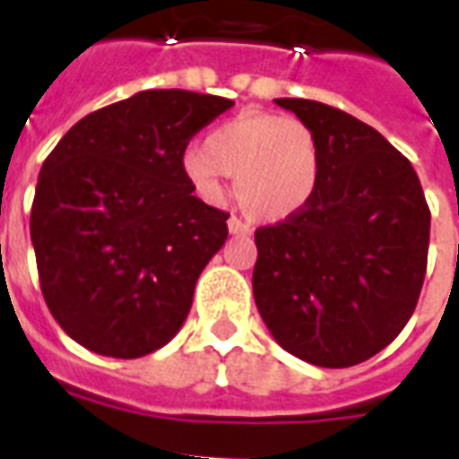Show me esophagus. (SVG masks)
<instances>
[{
    "mask_svg": "<svg viewBox=\"0 0 459 459\" xmlns=\"http://www.w3.org/2000/svg\"><path fill=\"white\" fill-rule=\"evenodd\" d=\"M229 233H230V236H247V233H250V226L240 221L238 216H230V219H229Z\"/></svg>",
    "mask_w": 459,
    "mask_h": 459,
    "instance_id": "obj_1",
    "label": "esophagus"
}]
</instances>
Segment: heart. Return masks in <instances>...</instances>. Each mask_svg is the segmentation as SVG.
I'll use <instances>...</instances> for the list:
<instances>
[{
  "label": "heart",
  "mask_w": 459,
  "mask_h": 459,
  "mask_svg": "<svg viewBox=\"0 0 459 459\" xmlns=\"http://www.w3.org/2000/svg\"><path fill=\"white\" fill-rule=\"evenodd\" d=\"M183 171L202 200L226 197L236 180L240 207L257 221L279 223L309 207L321 183V147L300 118L243 111L209 133L202 150L183 157Z\"/></svg>",
  "instance_id": "obj_1"
}]
</instances>
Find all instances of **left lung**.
I'll return each instance as SVG.
<instances>
[{
	"label": "left lung",
	"instance_id": "1",
	"mask_svg": "<svg viewBox=\"0 0 459 459\" xmlns=\"http://www.w3.org/2000/svg\"><path fill=\"white\" fill-rule=\"evenodd\" d=\"M273 102L312 128L324 171L305 212L255 233L252 293L281 348L326 369L352 367L412 316L431 212L412 164L371 126L314 100Z\"/></svg>",
	"mask_w": 459,
	"mask_h": 459
}]
</instances>
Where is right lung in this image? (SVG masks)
I'll list each match as a JSON object with an SVG mask.
<instances>
[{
    "instance_id": "add662e5",
    "label": "right lung",
    "mask_w": 459,
    "mask_h": 459,
    "mask_svg": "<svg viewBox=\"0 0 459 459\" xmlns=\"http://www.w3.org/2000/svg\"><path fill=\"white\" fill-rule=\"evenodd\" d=\"M230 107L143 90L81 118L45 159L30 212L39 286L82 348L135 359L180 331L202 269L229 238V214L195 197L183 154Z\"/></svg>"
}]
</instances>
